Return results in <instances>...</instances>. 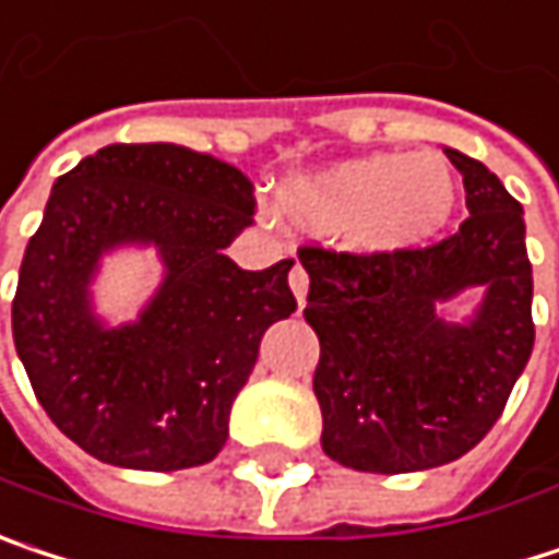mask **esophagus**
<instances>
[{"label":"esophagus","instance_id":"esophagus-1","mask_svg":"<svg viewBox=\"0 0 559 559\" xmlns=\"http://www.w3.org/2000/svg\"><path fill=\"white\" fill-rule=\"evenodd\" d=\"M287 284H290V290H294V297H297V304H304L307 300V290H310V275H307V269L297 262L294 269H290V275H287Z\"/></svg>","mask_w":559,"mask_h":559}]
</instances>
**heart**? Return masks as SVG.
<instances>
[{"mask_svg": "<svg viewBox=\"0 0 559 559\" xmlns=\"http://www.w3.org/2000/svg\"><path fill=\"white\" fill-rule=\"evenodd\" d=\"M278 201L297 229L342 236L358 252H393L448 224L457 181L438 153H374L294 178Z\"/></svg>", "mask_w": 559, "mask_h": 559, "instance_id": "obj_1", "label": "heart"}]
</instances>
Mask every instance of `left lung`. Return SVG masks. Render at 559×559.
<instances>
[{"label": "left lung", "instance_id": "obj_1", "mask_svg": "<svg viewBox=\"0 0 559 559\" xmlns=\"http://www.w3.org/2000/svg\"><path fill=\"white\" fill-rule=\"evenodd\" d=\"M471 217L457 233L393 252L297 249L310 275L307 323L320 338L313 393L323 451L365 474L429 471L496 426L532 358V262L522 204L483 163L444 150ZM486 286L478 320L448 328L438 299Z\"/></svg>", "mask_w": 559, "mask_h": 559}]
</instances>
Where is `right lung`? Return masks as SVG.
<instances>
[{"mask_svg": "<svg viewBox=\"0 0 559 559\" xmlns=\"http://www.w3.org/2000/svg\"><path fill=\"white\" fill-rule=\"evenodd\" d=\"M255 224L252 181L176 143H111L57 178L12 300L37 403L92 457L130 471L207 464L265 330L297 310L294 259L242 272L224 255ZM118 241H156L167 281L140 324L102 331L87 278Z\"/></svg>", "mask_w": 559, "mask_h": 559, "instance_id": "add662e5", "label": "right lung"}]
</instances>
